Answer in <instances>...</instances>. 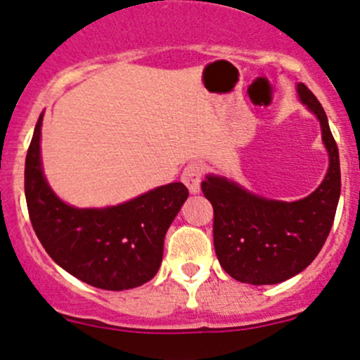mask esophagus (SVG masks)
I'll return each instance as SVG.
<instances>
[{
    "label": "esophagus",
    "mask_w": 360,
    "mask_h": 360,
    "mask_svg": "<svg viewBox=\"0 0 360 360\" xmlns=\"http://www.w3.org/2000/svg\"><path fill=\"white\" fill-rule=\"evenodd\" d=\"M186 188L189 189V193L196 194L201 189V179H203V166L200 162H191L184 167L183 176H181Z\"/></svg>",
    "instance_id": "1"
}]
</instances>
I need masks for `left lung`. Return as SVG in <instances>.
Returning a JSON list of instances; mask_svg holds the SVG:
<instances>
[{"label": "left lung", "instance_id": "1", "mask_svg": "<svg viewBox=\"0 0 360 360\" xmlns=\"http://www.w3.org/2000/svg\"><path fill=\"white\" fill-rule=\"evenodd\" d=\"M296 91L316 115L328 152V171L315 191L298 201H278L221 176L208 174L201 183L214 212L213 243L221 267L254 286L283 283L307 269L328 237L340 198V160L328 118L303 82Z\"/></svg>", "mask_w": 360, "mask_h": 360}]
</instances>
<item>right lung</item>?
Returning a JSON list of instances; mask_svg holds the SVG:
<instances>
[{
	"label": "right lung",
	"instance_id": "obj_1",
	"mask_svg": "<svg viewBox=\"0 0 360 360\" xmlns=\"http://www.w3.org/2000/svg\"><path fill=\"white\" fill-rule=\"evenodd\" d=\"M35 125L25 160V198L37 237L64 271L108 291L142 286L159 271L164 237L188 200L183 183H171L106 208H76L52 191L40 159Z\"/></svg>",
	"mask_w": 360,
	"mask_h": 360
}]
</instances>
